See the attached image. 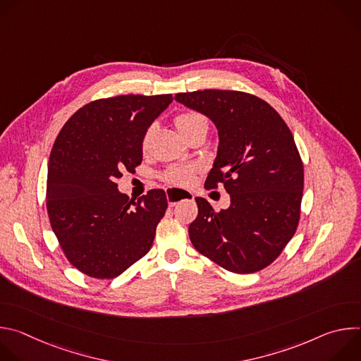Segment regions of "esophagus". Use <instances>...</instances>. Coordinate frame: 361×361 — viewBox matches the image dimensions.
<instances>
[{"label":"esophagus","instance_id":"obj_1","mask_svg":"<svg viewBox=\"0 0 361 361\" xmlns=\"http://www.w3.org/2000/svg\"><path fill=\"white\" fill-rule=\"evenodd\" d=\"M194 195L190 191L185 190H177V188H169L167 190V200L170 207H176V205L183 200H192Z\"/></svg>","mask_w":361,"mask_h":361}]
</instances>
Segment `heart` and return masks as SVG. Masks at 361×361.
I'll return each mask as SVG.
<instances>
[{
    "mask_svg": "<svg viewBox=\"0 0 361 361\" xmlns=\"http://www.w3.org/2000/svg\"><path fill=\"white\" fill-rule=\"evenodd\" d=\"M174 123H176V127L178 128V131L187 140L195 133H200V131L207 133V130H209L207 118L195 111H185V113L177 114L174 118ZM152 133H154L152 127L145 131L142 141H141L142 151L148 149ZM197 171H198V169L195 166H174V167H170L164 173V180L173 185H188L194 181Z\"/></svg>",
    "mask_w": 361,
    "mask_h": 361,
    "instance_id": "obj_1",
    "label": "heart"
}]
</instances>
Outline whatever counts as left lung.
I'll return each mask as SVG.
<instances>
[{
    "mask_svg": "<svg viewBox=\"0 0 361 361\" xmlns=\"http://www.w3.org/2000/svg\"><path fill=\"white\" fill-rule=\"evenodd\" d=\"M176 101L209 117L219 151L205 187L224 184L230 207L216 212L197 197L188 234L198 252L223 269L248 274L270 266L294 235L304 170L293 134L264 99L230 90L176 94Z\"/></svg>",
    "mask_w": 361,
    "mask_h": 361,
    "instance_id": "1",
    "label": "left lung"
}]
</instances>
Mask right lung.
Here are the masks:
<instances>
[{"label":"right lung","instance_id":"obj_1","mask_svg":"<svg viewBox=\"0 0 361 361\" xmlns=\"http://www.w3.org/2000/svg\"><path fill=\"white\" fill-rule=\"evenodd\" d=\"M171 94L118 95L88 102L51 149L47 212L67 260L94 279H116L144 257L167 210L163 190L137 200L117 188L142 161L141 141Z\"/></svg>","mask_w":361,"mask_h":361}]
</instances>
